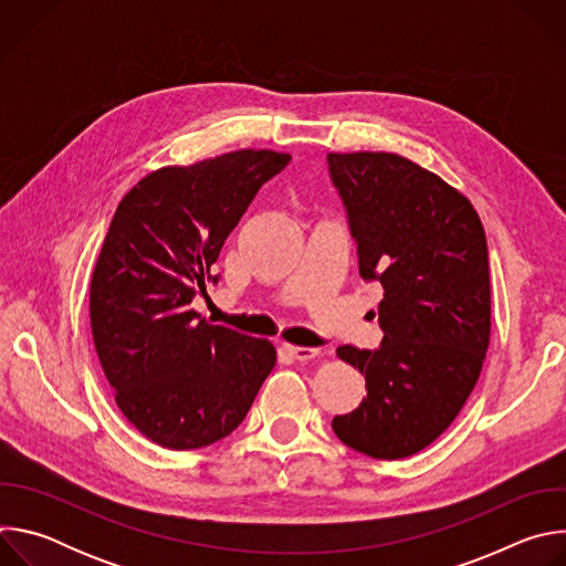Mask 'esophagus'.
Instances as JSON below:
<instances>
[{
	"mask_svg": "<svg viewBox=\"0 0 566 566\" xmlns=\"http://www.w3.org/2000/svg\"><path fill=\"white\" fill-rule=\"evenodd\" d=\"M282 349L291 356V358H295V360H311V358H315L319 352L317 349H311V347H297V345H289V343H284L282 345Z\"/></svg>",
	"mask_w": 566,
	"mask_h": 566,
	"instance_id": "1",
	"label": "esophagus"
}]
</instances>
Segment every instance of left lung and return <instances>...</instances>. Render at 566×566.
I'll return each instance as SVG.
<instances>
[{
	"label": "left lung",
	"mask_w": 566,
	"mask_h": 566,
	"mask_svg": "<svg viewBox=\"0 0 566 566\" xmlns=\"http://www.w3.org/2000/svg\"><path fill=\"white\" fill-rule=\"evenodd\" d=\"M349 212L360 275L378 280L382 343L343 345L367 396L336 437L374 459H406L434 443L479 380L491 343V273L481 219L439 175L391 151L329 154Z\"/></svg>",
	"instance_id": "1"
}]
</instances>
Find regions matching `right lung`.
<instances>
[{
  "label": "right lung",
  "instance_id": "obj_1",
  "mask_svg": "<svg viewBox=\"0 0 566 566\" xmlns=\"http://www.w3.org/2000/svg\"><path fill=\"white\" fill-rule=\"evenodd\" d=\"M289 160L247 147L166 166L118 203L92 273V334L118 410L160 448L228 437L275 367L269 340L210 325L190 302L262 184Z\"/></svg>",
  "mask_w": 566,
  "mask_h": 566
}]
</instances>
